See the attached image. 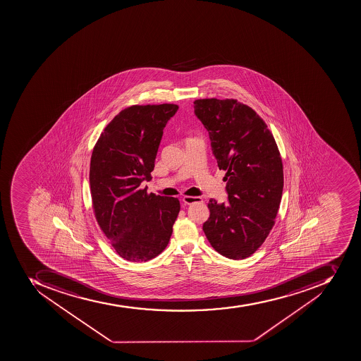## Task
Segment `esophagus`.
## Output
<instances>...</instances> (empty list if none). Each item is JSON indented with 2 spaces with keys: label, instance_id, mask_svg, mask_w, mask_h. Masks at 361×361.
I'll list each match as a JSON object with an SVG mask.
<instances>
[{
  "label": "esophagus",
  "instance_id": "34e87169",
  "mask_svg": "<svg viewBox=\"0 0 361 361\" xmlns=\"http://www.w3.org/2000/svg\"><path fill=\"white\" fill-rule=\"evenodd\" d=\"M195 202H202L201 197H199V196H184L183 197L184 204H193Z\"/></svg>",
  "mask_w": 361,
  "mask_h": 361
}]
</instances>
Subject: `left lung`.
Instances as JSON below:
<instances>
[{"label":"left lung","instance_id":"left-lung-1","mask_svg":"<svg viewBox=\"0 0 361 361\" xmlns=\"http://www.w3.org/2000/svg\"><path fill=\"white\" fill-rule=\"evenodd\" d=\"M194 113L209 132L219 169L226 171L227 203L209 201L203 231L230 259L261 247L276 224L283 190V166L276 140L250 106L235 99H197Z\"/></svg>","mask_w":361,"mask_h":361}]
</instances>
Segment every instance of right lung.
Segmentation results:
<instances>
[{
  "label": "right lung",
  "instance_id": "1",
  "mask_svg": "<svg viewBox=\"0 0 361 361\" xmlns=\"http://www.w3.org/2000/svg\"><path fill=\"white\" fill-rule=\"evenodd\" d=\"M175 104L123 109L100 134L91 154V199L102 233L122 259L147 262L167 247L178 199L147 193L164 128Z\"/></svg>",
  "mask_w": 361,
  "mask_h": 361
}]
</instances>
